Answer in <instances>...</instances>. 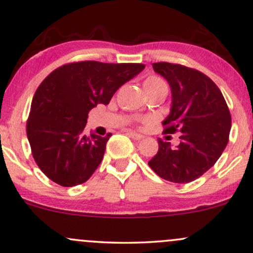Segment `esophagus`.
I'll use <instances>...</instances> for the list:
<instances>
[{
    "label": "esophagus",
    "instance_id": "esophagus-1",
    "mask_svg": "<svg viewBox=\"0 0 253 253\" xmlns=\"http://www.w3.org/2000/svg\"><path fill=\"white\" fill-rule=\"evenodd\" d=\"M127 134H129L132 139H134V140H140V139L144 138V135L139 134L137 132H133V131H129V132H127Z\"/></svg>",
    "mask_w": 253,
    "mask_h": 253
}]
</instances>
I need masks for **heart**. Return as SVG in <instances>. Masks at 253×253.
I'll return each instance as SVG.
<instances>
[{
    "instance_id": "obj_1",
    "label": "heart",
    "mask_w": 253,
    "mask_h": 253,
    "mask_svg": "<svg viewBox=\"0 0 253 253\" xmlns=\"http://www.w3.org/2000/svg\"><path fill=\"white\" fill-rule=\"evenodd\" d=\"M144 87H145V91L146 92H148V91H153V90H157V89H161V87H167L166 83L162 79H160L159 76H155V75H151L148 76V78L145 79L144 81ZM142 122H147L148 120H141Z\"/></svg>"
}]
</instances>
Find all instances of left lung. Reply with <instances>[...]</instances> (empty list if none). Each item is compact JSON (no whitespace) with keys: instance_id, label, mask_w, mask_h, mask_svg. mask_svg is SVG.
<instances>
[{"instance_id":"1","label":"left lung","mask_w":253,"mask_h":253,"mask_svg":"<svg viewBox=\"0 0 253 253\" xmlns=\"http://www.w3.org/2000/svg\"><path fill=\"white\" fill-rule=\"evenodd\" d=\"M154 72L171 89L170 113L164 132H181L177 146L159 140V152L148 166L161 178L186 184L211 169L226 148L232 126L229 109L219 87L196 69L156 63Z\"/></svg>"}]
</instances>
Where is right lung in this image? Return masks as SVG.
Here are the masks:
<instances>
[{
	"label": "right lung",
	"mask_w": 253,
	"mask_h": 253,
	"mask_svg": "<svg viewBox=\"0 0 253 253\" xmlns=\"http://www.w3.org/2000/svg\"><path fill=\"white\" fill-rule=\"evenodd\" d=\"M144 68L142 64L81 61L46 76L33 97L26 129L33 157L47 178L73 187L93 174L112 133L86 135L87 114L98 104L108 105Z\"/></svg>",
	"instance_id": "obj_1"
}]
</instances>
